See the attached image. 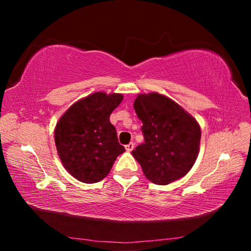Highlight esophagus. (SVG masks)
I'll use <instances>...</instances> for the list:
<instances>
[{
  "label": "esophagus",
  "instance_id": "esophagus-1",
  "mask_svg": "<svg viewBox=\"0 0 251 251\" xmlns=\"http://www.w3.org/2000/svg\"><path fill=\"white\" fill-rule=\"evenodd\" d=\"M134 146H135V144L131 142V143H129V144H127V145L125 146V148H126V151H131L134 150Z\"/></svg>",
  "mask_w": 251,
  "mask_h": 251
}]
</instances>
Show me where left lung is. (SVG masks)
Masks as SVG:
<instances>
[{
  "mask_svg": "<svg viewBox=\"0 0 251 251\" xmlns=\"http://www.w3.org/2000/svg\"><path fill=\"white\" fill-rule=\"evenodd\" d=\"M134 108L145 142L131 151L144 175L157 185L184 177L197 159L201 127L179 105L158 93L141 94Z\"/></svg>",
  "mask_w": 251,
  "mask_h": 251,
  "instance_id": "left-lung-1",
  "label": "left lung"
}]
</instances>
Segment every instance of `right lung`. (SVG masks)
Returning <instances> with one entry per match:
<instances>
[{
    "label": "right lung",
    "instance_id": "add662e5",
    "mask_svg": "<svg viewBox=\"0 0 251 251\" xmlns=\"http://www.w3.org/2000/svg\"><path fill=\"white\" fill-rule=\"evenodd\" d=\"M122 100V94L97 92L76 101L59 118L55 145L63 166L77 180L93 184L104 179L125 151L109 122Z\"/></svg>",
    "mask_w": 251,
    "mask_h": 251
}]
</instances>
